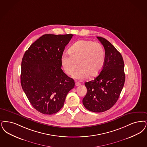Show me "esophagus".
Segmentation results:
<instances>
[{"instance_id":"34e87169","label":"esophagus","mask_w":147,"mask_h":147,"mask_svg":"<svg viewBox=\"0 0 147 147\" xmlns=\"http://www.w3.org/2000/svg\"><path fill=\"white\" fill-rule=\"evenodd\" d=\"M80 83L79 82H76V84H75V85H76V86H79V85H80Z\"/></svg>"}]
</instances>
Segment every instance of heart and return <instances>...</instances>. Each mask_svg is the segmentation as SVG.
Here are the masks:
<instances>
[{
  "label": "heart",
  "mask_w": 147,
  "mask_h": 147,
  "mask_svg": "<svg viewBox=\"0 0 147 147\" xmlns=\"http://www.w3.org/2000/svg\"><path fill=\"white\" fill-rule=\"evenodd\" d=\"M61 59L65 73L71 76L76 68L73 78L82 80L88 76L94 77L102 69L106 60V52L100 43L81 40L74 43Z\"/></svg>",
  "instance_id": "1"
}]
</instances>
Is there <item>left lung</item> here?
Wrapping results in <instances>:
<instances>
[{
    "instance_id": "1",
    "label": "left lung",
    "mask_w": 147,
    "mask_h": 147,
    "mask_svg": "<svg viewBox=\"0 0 147 147\" xmlns=\"http://www.w3.org/2000/svg\"><path fill=\"white\" fill-rule=\"evenodd\" d=\"M97 39L105 48L106 60L98 76L85 83L88 91L82 103L88 111L100 113L111 109L117 102L123 88L125 74L121 53L105 38L97 36Z\"/></svg>"
}]
</instances>
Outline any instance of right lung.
Wrapping results in <instances>:
<instances>
[{
	"instance_id": "obj_1",
	"label": "right lung",
	"mask_w": 147,
	"mask_h": 147,
	"mask_svg": "<svg viewBox=\"0 0 147 147\" xmlns=\"http://www.w3.org/2000/svg\"><path fill=\"white\" fill-rule=\"evenodd\" d=\"M71 34H44L25 52L21 84L30 104L43 114L56 113L63 107L74 80L61 69V59Z\"/></svg>"
}]
</instances>
